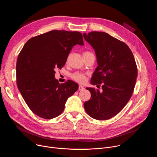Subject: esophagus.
Masks as SVG:
<instances>
[{
	"label": "esophagus",
	"mask_w": 157,
	"mask_h": 157,
	"mask_svg": "<svg viewBox=\"0 0 157 157\" xmlns=\"http://www.w3.org/2000/svg\"><path fill=\"white\" fill-rule=\"evenodd\" d=\"M84 89V87L83 86H82V85H79V91H82Z\"/></svg>",
	"instance_id": "obj_1"
}]
</instances>
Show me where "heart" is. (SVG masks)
I'll return each instance as SVG.
<instances>
[{
  "label": "heart",
  "instance_id": "1",
  "mask_svg": "<svg viewBox=\"0 0 157 157\" xmlns=\"http://www.w3.org/2000/svg\"><path fill=\"white\" fill-rule=\"evenodd\" d=\"M85 53H90V52H84L83 54H85ZM71 76L73 78V79H74L75 81L79 83H82L86 81V75L82 73L76 72L73 73Z\"/></svg>",
  "mask_w": 157,
  "mask_h": 157
}]
</instances>
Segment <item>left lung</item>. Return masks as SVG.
Returning a JSON list of instances; mask_svg holds the SVG:
<instances>
[{
	"label": "left lung",
	"instance_id": "1",
	"mask_svg": "<svg viewBox=\"0 0 157 157\" xmlns=\"http://www.w3.org/2000/svg\"><path fill=\"white\" fill-rule=\"evenodd\" d=\"M95 51L98 66L91 79L93 85L102 84V90L86 87L91 99L84 104L87 114L104 121L113 117L130 100L137 77L135 58L127 44L103 32L83 33Z\"/></svg>",
	"mask_w": 157,
	"mask_h": 157
}]
</instances>
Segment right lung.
<instances>
[{"mask_svg": "<svg viewBox=\"0 0 157 157\" xmlns=\"http://www.w3.org/2000/svg\"><path fill=\"white\" fill-rule=\"evenodd\" d=\"M76 44L84 45L79 32L52 30L30 38L18 55L17 84L30 110L43 119L59 116L65 103L78 89L71 80L59 84L55 70L61 69Z\"/></svg>", "mask_w": 157, "mask_h": 157, "instance_id": "add662e5", "label": "right lung"}]
</instances>
